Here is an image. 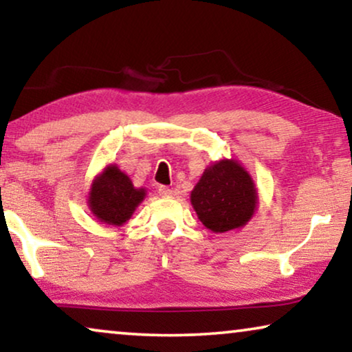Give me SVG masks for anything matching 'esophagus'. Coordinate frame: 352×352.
Instances as JSON below:
<instances>
[{"label":"esophagus","instance_id":"1","mask_svg":"<svg viewBox=\"0 0 352 352\" xmlns=\"http://www.w3.org/2000/svg\"><path fill=\"white\" fill-rule=\"evenodd\" d=\"M158 194H160L162 197H170L171 189H170V187H166V186H160V187H158Z\"/></svg>","mask_w":352,"mask_h":352}]
</instances>
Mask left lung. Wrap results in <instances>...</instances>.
<instances>
[{
	"label": "left lung",
	"mask_w": 352,
	"mask_h": 352,
	"mask_svg": "<svg viewBox=\"0 0 352 352\" xmlns=\"http://www.w3.org/2000/svg\"><path fill=\"white\" fill-rule=\"evenodd\" d=\"M197 216L206 229L229 232L252 219L258 192L248 171L237 160H221L206 168L190 194Z\"/></svg>",
	"instance_id": "obj_1"
}]
</instances>
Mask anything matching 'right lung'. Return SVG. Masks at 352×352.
<instances>
[{
    "mask_svg": "<svg viewBox=\"0 0 352 352\" xmlns=\"http://www.w3.org/2000/svg\"><path fill=\"white\" fill-rule=\"evenodd\" d=\"M146 197V189H136L117 165H109L94 177L88 205L100 223L123 226Z\"/></svg>",
    "mask_w": 352,
    "mask_h": 352,
    "instance_id": "1",
    "label": "right lung"
}]
</instances>
